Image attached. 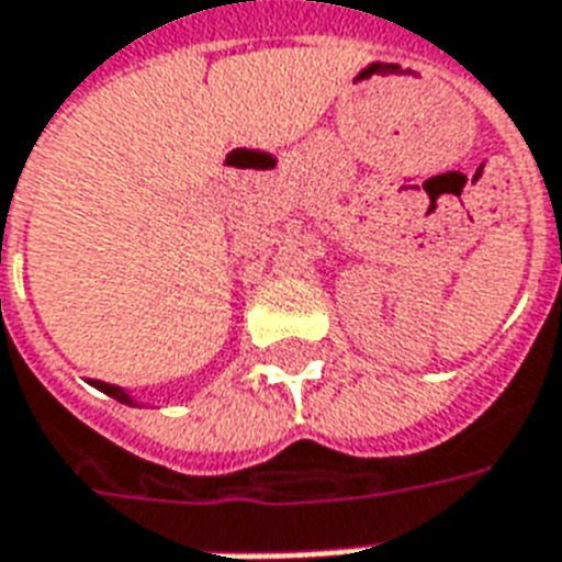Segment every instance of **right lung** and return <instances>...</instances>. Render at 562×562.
<instances>
[{
	"instance_id": "right-lung-1",
	"label": "right lung",
	"mask_w": 562,
	"mask_h": 562,
	"mask_svg": "<svg viewBox=\"0 0 562 562\" xmlns=\"http://www.w3.org/2000/svg\"><path fill=\"white\" fill-rule=\"evenodd\" d=\"M91 384L98 386V390H103V393H106V396L115 398V402H124V405H136V402H133V398L127 396V393H124L122 386H115V384H103V381H91Z\"/></svg>"
}]
</instances>
